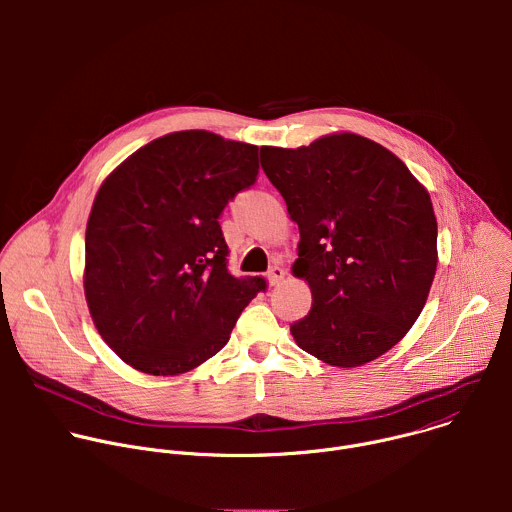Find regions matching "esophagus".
<instances>
[{"label": "esophagus", "instance_id": "esophagus-1", "mask_svg": "<svg viewBox=\"0 0 512 512\" xmlns=\"http://www.w3.org/2000/svg\"><path fill=\"white\" fill-rule=\"evenodd\" d=\"M285 269L283 267H279V265H273L271 269H269V273H267V281H269V285H279L283 279H285Z\"/></svg>", "mask_w": 512, "mask_h": 512}]
</instances>
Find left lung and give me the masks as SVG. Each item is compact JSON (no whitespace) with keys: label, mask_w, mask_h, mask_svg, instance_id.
I'll return each instance as SVG.
<instances>
[{"label":"left lung","mask_w":512,"mask_h":512,"mask_svg":"<svg viewBox=\"0 0 512 512\" xmlns=\"http://www.w3.org/2000/svg\"><path fill=\"white\" fill-rule=\"evenodd\" d=\"M261 168L300 229L291 273L312 289L291 336L332 367L379 358L415 324L433 283L429 192L393 152L348 131L296 150L265 145Z\"/></svg>","instance_id":"8db88e82"}]
</instances>
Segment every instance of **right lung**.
<instances>
[{
    "label": "right lung",
    "instance_id": "add662e5",
    "mask_svg": "<svg viewBox=\"0 0 512 512\" xmlns=\"http://www.w3.org/2000/svg\"><path fill=\"white\" fill-rule=\"evenodd\" d=\"M259 148L204 129L143 145L101 184L85 235V298L135 371L174 377L214 356L265 289L233 277L218 216L259 174Z\"/></svg>",
    "mask_w": 512,
    "mask_h": 512
}]
</instances>
